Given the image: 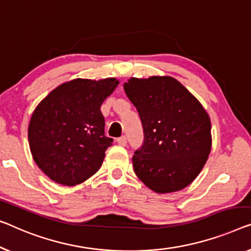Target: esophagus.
<instances>
[{"label":"esophagus","instance_id":"obj_1","mask_svg":"<svg viewBox=\"0 0 251 251\" xmlns=\"http://www.w3.org/2000/svg\"><path fill=\"white\" fill-rule=\"evenodd\" d=\"M117 143H118L119 145H122V147H125V145L127 144L126 137H125V136H122V137L117 138Z\"/></svg>","mask_w":251,"mask_h":251}]
</instances>
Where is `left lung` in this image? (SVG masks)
<instances>
[{"label":"left lung","instance_id":"left-lung-1","mask_svg":"<svg viewBox=\"0 0 251 251\" xmlns=\"http://www.w3.org/2000/svg\"><path fill=\"white\" fill-rule=\"evenodd\" d=\"M144 130L133 156L134 173L158 194L192 184L212 149L211 119L201 103L171 76L130 77L124 83Z\"/></svg>","mask_w":251,"mask_h":251}]
</instances>
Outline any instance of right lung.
Masks as SVG:
<instances>
[{
    "label": "right lung",
    "instance_id": "1",
    "mask_svg": "<svg viewBox=\"0 0 251 251\" xmlns=\"http://www.w3.org/2000/svg\"><path fill=\"white\" fill-rule=\"evenodd\" d=\"M118 84L115 77L74 78L55 88L35 108L28 126L30 152L48 178L75 186L100 169L113 142L104 136L100 107Z\"/></svg>",
    "mask_w": 251,
    "mask_h": 251
}]
</instances>
